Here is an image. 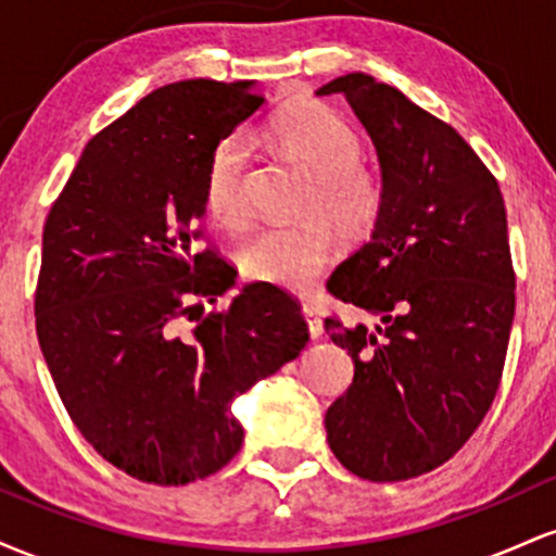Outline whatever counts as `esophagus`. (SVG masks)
Masks as SVG:
<instances>
[{
  "label": "esophagus",
  "instance_id": "34e87169",
  "mask_svg": "<svg viewBox=\"0 0 556 556\" xmlns=\"http://www.w3.org/2000/svg\"><path fill=\"white\" fill-rule=\"evenodd\" d=\"M303 316H305V321H308L311 337H314V340H318V337L324 334V321H321V316H318V311L311 303H305L303 305Z\"/></svg>",
  "mask_w": 556,
  "mask_h": 556
}]
</instances>
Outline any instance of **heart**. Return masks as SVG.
Returning <instances> with one entry per match:
<instances>
[{
    "label": "heart",
    "mask_w": 556,
    "mask_h": 556,
    "mask_svg": "<svg viewBox=\"0 0 556 556\" xmlns=\"http://www.w3.org/2000/svg\"><path fill=\"white\" fill-rule=\"evenodd\" d=\"M266 138L295 156L314 175L305 212H321L344 238H363L381 212V185L361 167L363 143L353 125L318 101H300L279 112ZM245 140H222L206 169V208L216 222L238 227L245 219L242 172ZM337 240L324 219L269 225L253 235L240 253L242 274L256 282L305 290L334 256Z\"/></svg>",
    "instance_id": "obj_1"
}]
</instances>
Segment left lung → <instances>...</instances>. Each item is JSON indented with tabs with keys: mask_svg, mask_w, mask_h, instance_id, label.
Returning a JSON list of instances; mask_svg holds the SVG:
<instances>
[{
	"mask_svg": "<svg viewBox=\"0 0 556 556\" xmlns=\"http://www.w3.org/2000/svg\"><path fill=\"white\" fill-rule=\"evenodd\" d=\"M374 140L381 212L371 240L337 266L334 298L379 324L342 327L353 384L327 410V442L350 473L407 481L473 437L500 389L515 318L507 212L494 175L455 127L366 73L329 80Z\"/></svg>",
	"mask_w": 556,
	"mask_h": 556,
	"instance_id": "8db88e82",
	"label": "left lung"
}]
</instances>
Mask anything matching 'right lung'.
<instances>
[{"instance_id": "1", "label": "right lung", "mask_w": 556, "mask_h": 556, "mask_svg": "<svg viewBox=\"0 0 556 556\" xmlns=\"http://www.w3.org/2000/svg\"><path fill=\"white\" fill-rule=\"evenodd\" d=\"M264 104L253 80L169 83L93 136L43 225L36 331L86 442L114 468L182 486L238 455L229 405L298 358L300 305L195 251L216 146Z\"/></svg>"}]
</instances>
